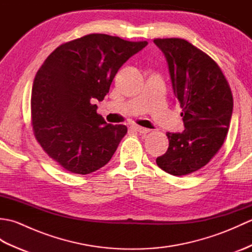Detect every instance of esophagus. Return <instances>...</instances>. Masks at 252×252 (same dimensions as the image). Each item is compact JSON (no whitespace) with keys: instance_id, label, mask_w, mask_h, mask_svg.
<instances>
[{"instance_id":"esophagus-1","label":"esophagus","mask_w":252,"mask_h":252,"mask_svg":"<svg viewBox=\"0 0 252 252\" xmlns=\"http://www.w3.org/2000/svg\"><path fill=\"white\" fill-rule=\"evenodd\" d=\"M132 127L136 132L140 133V134H146V133H148L149 131H151L149 129H146V127H143V126H133Z\"/></svg>"}]
</instances>
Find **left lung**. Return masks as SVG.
Returning a JSON list of instances; mask_svg holds the SVG:
<instances>
[{
  "mask_svg": "<svg viewBox=\"0 0 252 252\" xmlns=\"http://www.w3.org/2000/svg\"><path fill=\"white\" fill-rule=\"evenodd\" d=\"M167 58L185 130L167 133L168 151L156 159L175 176L196 172L225 141L233 112V94L221 68L205 52L179 37L155 39Z\"/></svg>",
  "mask_w": 252,
  "mask_h": 252,
  "instance_id": "8db88e82",
  "label": "left lung"
}]
</instances>
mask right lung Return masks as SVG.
Wrapping results in <instances>:
<instances>
[{
  "mask_svg": "<svg viewBox=\"0 0 252 252\" xmlns=\"http://www.w3.org/2000/svg\"><path fill=\"white\" fill-rule=\"evenodd\" d=\"M146 41L91 33L63 43L37 70L31 123L45 154L69 172L89 174L108 163L127 129L97 114L119 68Z\"/></svg>",
  "mask_w": 252,
  "mask_h": 252,
  "instance_id": "add662e5",
  "label": "right lung"
}]
</instances>
